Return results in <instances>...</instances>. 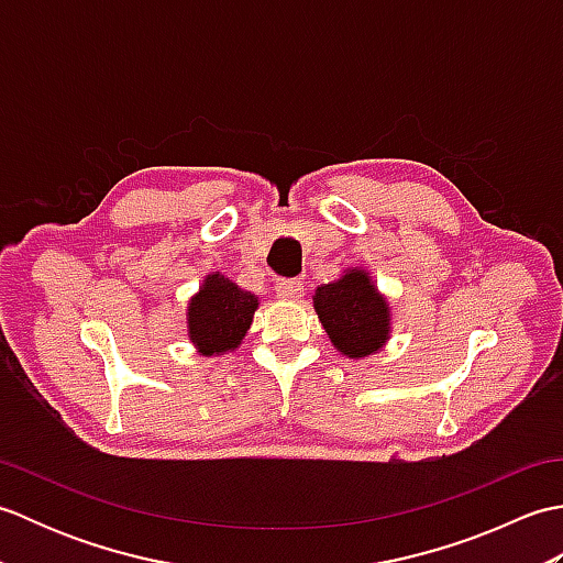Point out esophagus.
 <instances>
[{
    "label": "esophagus",
    "mask_w": 563,
    "mask_h": 563,
    "mask_svg": "<svg viewBox=\"0 0 563 563\" xmlns=\"http://www.w3.org/2000/svg\"><path fill=\"white\" fill-rule=\"evenodd\" d=\"M275 292H278V297H283V300H300L305 295V285L297 278H280L275 280Z\"/></svg>",
    "instance_id": "esophagus-1"
}]
</instances>
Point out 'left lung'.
I'll list each match as a JSON object with an SVG mask.
<instances>
[{"mask_svg": "<svg viewBox=\"0 0 563 563\" xmlns=\"http://www.w3.org/2000/svg\"><path fill=\"white\" fill-rule=\"evenodd\" d=\"M314 312L333 349L351 361L379 353L391 339V307L363 266L345 268L336 280L319 285Z\"/></svg>", "mask_w": 563, "mask_h": 563, "instance_id": "8db88e82", "label": "left lung"}]
</instances>
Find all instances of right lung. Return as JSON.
Here are the masks:
<instances>
[{
    "label": "right lung",
    "mask_w": 563,
    "mask_h": 563,
    "mask_svg": "<svg viewBox=\"0 0 563 563\" xmlns=\"http://www.w3.org/2000/svg\"><path fill=\"white\" fill-rule=\"evenodd\" d=\"M261 300L239 288L220 271L202 278L198 292L186 307V336L198 355L218 357L236 351L254 321Z\"/></svg>",
    "instance_id": "add662e5"
}]
</instances>
